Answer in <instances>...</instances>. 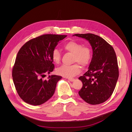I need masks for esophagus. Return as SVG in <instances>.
I'll return each mask as SVG.
<instances>
[{"instance_id": "obj_1", "label": "esophagus", "mask_w": 132, "mask_h": 132, "mask_svg": "<svg viewBox=\"0 0 132 132\" xmlns=\"http://www.w3.org/2000/svg\"><path fill=\"white\" fill-rule=\"evenodd\" d=\"M68 80H69L71 82H72V81H75V79L74 78H68Z\"/></svg>"}]
</instances>
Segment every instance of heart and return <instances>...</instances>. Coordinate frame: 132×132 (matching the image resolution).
<instances>
[{"label": "heart", "mask_w": 132, "mask_h": 132, "mask_svg": "<svg viewBox=\"0 0 132 132\" xmlns=\"http://www.w3.org/2000/svg\"><path fill=\"white\" fill-rule=\"evenodd\" d=\"M64 48L66 52L72 54V63H78L82 68H86L90 64L92 59V51L89 46H84L80 42L71 40L64 44ZM61 57L60 50L54 48L52 53L53 62L56 64H59ZM78 64L76 63L69 66L63 65L57 69L56 72L60 76L66 78L73 77L80 72V67Z\"/></svg>", "instance_id": "heart-1"}]
</instances>
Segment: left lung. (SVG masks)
Segmentation results:
<instances>
[{"instance_id": "1", "label": "left lung", "mask_w": 132, "mask_h": 132, "mask_svg": "<svg viewBox=\"0 0 132 132\" xmlns=\"http://www.w3.org/2000/svg\"><path fill=\"white\" fill-rule=\"evenodd\" d=\"M73 35L88 40L93 51L89 70L79 78L83 84L79 95L89 104L102 103L112 95L119 78L116 52L110 44L98 35L92 33Z\"/></svg>"}]
</instances>
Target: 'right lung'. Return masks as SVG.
I'll list each match as a JSON object with an SVG mask.
<instances>
[{
    "label": "right lung",
    "mask_w": 132,
    "mask_h": 132,
    "mask_svg": "<svg viewBox=\"0 0 132 132\" xmlns=\"http://www.w3.org/2000/svg\"><path fill=\"white\" fill-rule=\"evenodd\" d=\"M67 35L44 34L26 42L19 51L12 68L13 83L19 97L26 103L41 105L54 95L56 84L62 77L57 75L42 79L54 69L53 50Z\"/></svg>",
    "instance_id": "obj_1"
}]
</instances>
